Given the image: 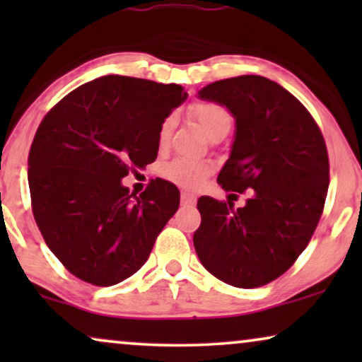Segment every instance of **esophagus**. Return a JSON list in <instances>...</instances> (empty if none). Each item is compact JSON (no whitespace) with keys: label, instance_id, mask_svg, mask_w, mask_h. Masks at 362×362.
Masks as SVG:
<instances>
[{"label":"esophagus","instance_id":"esophagus-1","mask_svg":"<svg viewBox=\"0 0 362 362\" xmlns=\"http://www.w3.org/2000/svg\"><path fill=\"white\" fill-rule=\"evenodd\" d=\"M181 204L182 206H194L196 204V196L189 194V192H181Z\"/></svg>","mask_w":362,"mask_h":362}]
</instances>
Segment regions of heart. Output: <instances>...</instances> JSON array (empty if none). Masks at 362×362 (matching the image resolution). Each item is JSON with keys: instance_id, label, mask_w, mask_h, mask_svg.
I'll list each match as a JSON object with an SVG mask.
<instances>
[{"instance_id": "1", "label": "heart", "mask_w": 362, "mask_h": 362, "mask_svg": "<svg viewBox=\"0 0 362 362\" xmlns=\"http://www.w3.org/2000/svg\"><path fill=\"white\" fill-rule=\"evenodd\" d=\"M191 115L196 118L207 136L221 132H229L232 125V115L224 105L216 102H196L189 108ZM173 128H175V117H168L163 120L158 130V145L165 146L170 140ZM211 173V165L192 158H175L163 168V176L168 181L175 182L182 187H197L202 185L206 176Z\"/></svg>"}]
</instances>
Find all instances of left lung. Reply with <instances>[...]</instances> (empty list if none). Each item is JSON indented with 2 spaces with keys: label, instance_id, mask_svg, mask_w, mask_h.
Wrapping results in <instances>:
<instances>
[{
  "label": "left lung",
  "instance_id": "1",
  "mask_svg": "<svg viewBox=\"0 0 362 362\" xmlns=\"http://www.w3.org/2000/svg\"><path fill=\"white\" fill-rule=\"evenodd\" d=\"M199 98L235 118L217 182L252 196L237 209L230 201L199 197L196 254L216 279L257 288L285 274L308 245L329 186L328 151L303 103L270 78H224L201 88Z\"/></svg>",
  "mask_w": 362,
  "mask_h": 362
}]
</instances>
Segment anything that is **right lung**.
<instances>
[{
    "label": "right lung",
    "mask_w": 362,
    "mask_h": 362,
    "mask_svg": "<svg viewBox=\"0 0 362 362\" xmlns=\"http://www.w3.org/2000/svg\"><path fill=\"white\" fill-rule=\"evenodd\" d=\"M186 97L176 83L103 76L44 117L28 160L33 214L77 279L112 286L132 276L175 216V185L155 180L135 196L122 180L156 160L160 125Z\"/></svg>",
    "instance_id": "1"
}]
</instances>
